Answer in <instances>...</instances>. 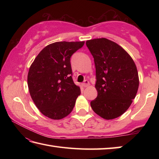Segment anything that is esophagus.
<instances>
[{
	"label": "esophagus",
	"mask_w": 159,
	"mask_h": 159,
	"mask_svg": "<svg viewBox=\"0 0 159 159\" xmlns=\"http://www.w3.org/2000/svg\"><path fill=\"white\" fill-rule=\"evenodd\" d=\"M82 85H83V87H88L89 85V83L88 80H85V81L82 84Z\"/></svg>",
	"instance_id": "34e87169"
}]
</instances>
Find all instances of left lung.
I'll return each mask as SVG.
<instances>
[{
  "label": "left lung",
  "instance_id": "left-lung-1",
  "mask_svg": "<svg viewBox=\"0 0 159 159\" xmlns=\"http://www.w3.org/2000/svg\"><path fill=\"white\" fill-rule=\"evenodd\" d=\"M96 66L97 98L91 107L104 120L124 114L133 102L139 85L133 59L122 47L107 38L87 40Z\"/></svg>",
  "mask_w": 159,
  "mask_h": 159
}]
</instances>
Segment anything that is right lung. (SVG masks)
<instances>
[{
  "label": "right lung",
  "instance_id": "1",
  "mask_svg": "<svg viewBox=\"0 0 159 159\" xmlns=\"http://www.w3.org/2000/svg\"><path fill=\"white\" fill-rule=\"evenodd\" d=\"M85 42H57L43 48L30 66L29 91L43 116L61 120L72 112L80 87L72 78L70 57Z\"/></svg>",
  "mask_w": 159,
  "mask_h": 159
}]
</instances>
